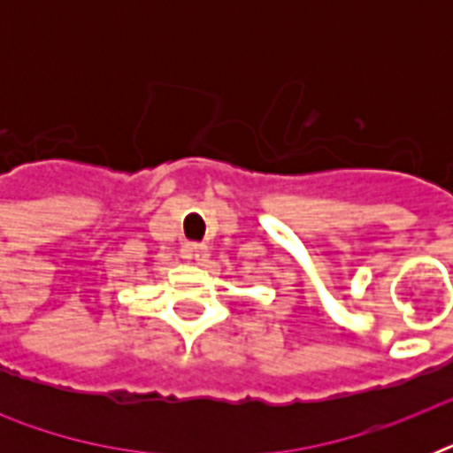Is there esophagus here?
<instances>
[{
  "label": "esophagus",
  "instance_id": "esophagus-1",
  "mask_svg": "<svg viewBox=\"0 0 453 453\" xmlns=\"http://www.w3.org/2000/svg\"><path fill=\"white\" fill-rule=\"evenodd\" d=\"M185 258L204 263L206 258H209V249H206L204 244H188V247H185Z\"/></svg>",
  "mask_w": 453,
  "mask_h": 453
}]
</instances>
